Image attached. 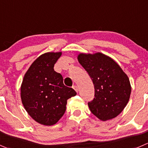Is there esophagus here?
I'll return each instance as SVG.
<instances>
[{"instance_id": "obj_1", "label": "esophagus", "mask_w": 148, "mask_h": 148, "mask_svg": "<svg viewBox=\"0 0 148 148\" xmlns=\"http://www.w3.org/2000/svg\"><path fill=\"white\" fill-rule=\"evenodd\" d=\"M73 88L74 89V90H75V91L77 92H79V87H78V86L74 85V87H73Z\"/></svg>"}]
</instances>
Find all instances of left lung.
<instances>
[{
    "instance_id": "8db88e82",
    "label": "left lung",
    "mask_w": 148,
    "mask_h": 148,
    "mask_svg": "<svg viewBox=\"0 0 148 148\" xmlns=\"http://www.w3.org/2000/svg\"><path fill=\"white\" fill-rule=\"evenodd\" d=\"M77 59L87 71L95 87L90 110L101 121L119 115L128 103L131 84L127 74L114 59L101 53H79Z\"/></svg>"
}]
</instances>
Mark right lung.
<instances>
[{"label":"right lung","mask_w":148,"mask_h":148,"mask_svg":"<svg viewBox=\"0 0 148 148\" xmlns=\"http://www.w3.org/2000/svg\"><path fill=\"white\" fill-rule=\"evenodd\" d=\"M62 52H48L40 56L24 74L21 99L24 108L35 121L45 126L56 124L66 111L67 100L77 92L65 86L54 65Z\"/></svg>","instance_id":"add662e5"}]
</instances>
